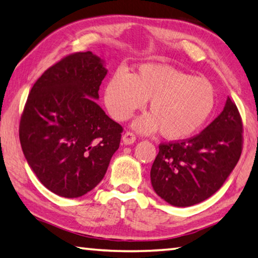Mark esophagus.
<instances>
[{
  "label": "esophagus",
  "instance_id": "obj_1",
  "mask_svg": "<svg viewBox=\"0 0 258 258\" xmlns=\"http://www.w3.org/2000/svg\"><path fill=\"white\" fill-rule=\"evenodd\" d=\"M122 141H124L125 145H132L134 141H136V134L131 131H127L124 136H122Z\"/></svg>",
  "mask_w": 258,
  "mask_h": 258
}]
</instances>
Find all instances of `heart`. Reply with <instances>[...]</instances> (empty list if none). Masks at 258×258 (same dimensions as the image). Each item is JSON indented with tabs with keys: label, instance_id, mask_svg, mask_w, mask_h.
<instances>
[{
	"label": "heart",
	"instance_id": "obj_1",
	"mask_svg": "<svg viewBox=\"0 0 258 258\" xmlns=\"http://www.w3.org/2000/svg\"><path fill=\"white\" fill-rule=\"evenodd\" d=\"M148 100L150 114L139 118L134 126L141 132L159 128L170 140H180L199 131L216 104L209 80L167 65H141L132 76L118 70L105 87V107L118 121L128 119Z\"/></svg>",
	"mask_w": 258,
	"mask_h": 258
}]
</instances>
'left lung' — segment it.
Returning <instances> with one entry per match:
<instances>
[{
  "mask_svg": "<svg viewBox=\"0 0 258 258\" xmlns=\"http://www.w3.org/2000/svg\"><path fill=\"white\" fill-rule=\"evenodd\" d=\"M242 146V118L228 97L222 113L202 132L159 144L150 170L154 190L174 207L204 201L223 186L239 161Z\"/></svg>",
  "mask_w": 258,
  "mask_h": 258,
  "instance_id": "8db88e82",
  "label": "left lung"
}]
</instances>
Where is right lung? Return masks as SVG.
<instances>
[{"label":"right lung","mask_w":258,"mask_h":258,"mask_svg":"<svg viewBox=\"0 0 258 258\" xmlns=\"http://www.w3.org/2000/svg\"><path fill=\"white\" fill-rule=\"evenodd\" d=\"M105 75L92 51L65 56L35 81L20 116L26 161L41 183L63 198L91 191L119 148L122 126L94 100Z\"/></svg>","instance_id":"add662e5"}]
</instances>
